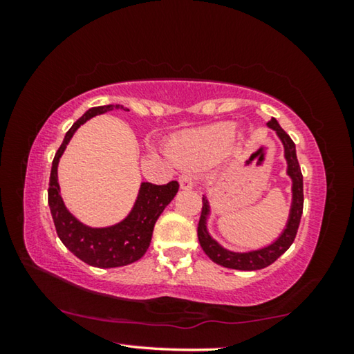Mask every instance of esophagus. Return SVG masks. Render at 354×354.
I'll list each match as a JSON object with an SVG mask.
<instances>
[{
    "label": "esophagus",
    "instance_id": "obj_1",
    "mask_svg": "<svg viewBox=\"0 0 354 354\" xmlns=\"http://www.w3.org/2000/svg\"><path fill=\"white\" fill-rule=\"evenodd\" d=\"M179 185H181L183 190H190L194 189V178H192L190 175H187V173H184V175L179 176Z\"/></svg>",
    "mask_w": 354,
    "mask_h": 354
}]
</instances>
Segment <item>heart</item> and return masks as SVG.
Wrapping results in <instances>:
<instances>
[{
	"label": "heart",
	"instance_id": "b5f03b06",
	"mask_svg": "<svg viewBox=\"0 0 354 354\" xmlns=\"http://www.w3.org/2000/svg\"><path fill=\"white\" fill-rule=\"evenodd\" d=\"M239 133L231 123H218L196 131L184 139L178 140L173 147V154L184 164L206 167L220 162L231 151Z\"/></svg>",
	"mask_w": 354,
	"mask_h": 354
}]
</instances>
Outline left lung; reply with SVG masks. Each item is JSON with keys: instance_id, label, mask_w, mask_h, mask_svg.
Here are the masks:
<instances>
[{"instance_id": "8db88e82", "label": "left lung", "mask_w": 354, "mask_h": 354, "mask_svg": "<svg viewBox=\"0 0 354 354\" xmlns=\"http://www.w3.org/2000/svg\"><path fill=\"white\" fill-rule=\"evenodd\" d=\"M267 127L273 129L277 133L278 139L281 140L284 147V159L287 162V176L292 181V203H290V211L289 217H287V223L281 234L274 239L272 243L261 247L257 250L250 251H232L225 248L223 245H220L215 239L209 234L207 230V220L211 217V203H209L207 196L203 195V209H201V217L198 223V241L205 253L209 256V259L218 263L221 267L226 268H234V270H261L266 268L278 259L279 256H283L287 250L290 248V245L295 241L299 220H301L303 214V175L301 169H299L298 159H297V149L295 143L289 137V134L279 127L278 120L272 118L270 122H267Z\"/></svg>"}]
</instances>
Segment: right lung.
Segmentation results:
<instances>
[{"instance_id":"obj_1","label":"right lung","mask_w":354,"mask_h":354,"mask_svg":"<svg viewBox=\"0 0 354 354\" xmlns=\"http://www.w3.org/2000/svg\"><path fill=\"white\" fill-rule=\"evenodd\" d=\"M113 109H123V106L107 104L92 107L73 123L53 159L50 187H48V206H50L59 239L82 262L98 268L123 267L139 261L147 253L151 242L154 223L164 212V209L170 205V201L175 198L179 189L178 181H170L164 185L140 183L133 209L122 221L111 226H88L68 211L62 200L61 185L57 179L59 160L81 124L92 117Z\"/></svg>"}]
</instances>
